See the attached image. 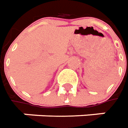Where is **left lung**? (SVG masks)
<instances>
[{"mask_svg":"<svg viewBox=\"0 0 128 128\" xmlns=\"http://www.w3.org/2000/svg\"><path fill=\"white\" fill-rule=\"evenodd\" d=\"M106 76H105V78H106Z\"/></svg>","mask_w":128,"mask_h":128,"instance_id":"obj_1","label":"left lung"}]
</instances>
